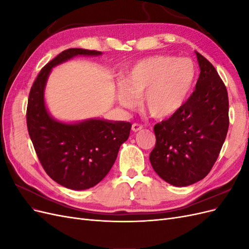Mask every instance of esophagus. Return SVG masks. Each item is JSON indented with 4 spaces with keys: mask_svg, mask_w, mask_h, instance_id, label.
<instances>
[{
    "mask_svg": "<svg viewBox=\"0 0 249 249\" xmlns=\"http://www.w3.org/2000/svg\"><path fill=\"white\" fill-rule=\"evenodd\" d=\"M143 129V125L142 124H133V125H132V131L133 132H138V131H140V130H142Z\"/></svg>",
    "mask_w": 249,
    "mask_h": 249,
    "instance_id": "1",
    "label": "esophagus"
}]
</instances>
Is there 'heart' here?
<instances>
[{"instance_id": "heart-1", "label": "heart", "mask_w": 249, "mask_h": 249, "mask_svg": "<svg viewBox=\"0 0 249 249\" xmlns=\"http://www.w3.org/2000/svg\"><path fill=\"white\" fill-rule=\"evenodd\" d=\"M195 81V67L186 58L157 55L132 65L122 79L117 90L120 106L132 108L137 96L156 117L176 113L186 102Z\"/></svg>"}]
</instances>
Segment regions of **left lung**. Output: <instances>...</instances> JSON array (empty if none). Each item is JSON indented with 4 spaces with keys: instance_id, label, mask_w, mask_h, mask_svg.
Listing matches in <instances>:
<instances>
[{
    "instance_id": "1",
    "label": "left lung",
    "mask_w": 249,
    "mask_h": 249,
    "mask_svg": "<svg viewBox=\"0 0 249 249\" xmlns=\"http://www.w3.org/2000/svg\"><path fill=\"white\" fill-rule=\"evenodd\" d=\"M196 53L200 69L195 90L166 120L154 126L149 161L157 175L177 187L189 186L212 169L229 130V97L210 61Z\"/></svg>"
}]
</instances>
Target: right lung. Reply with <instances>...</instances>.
I'll use <instances>...</instances> for the list:
<instances>
[{
	"mask_svg": "<svg viewBox=\"0 0 249 249\" xmlns=\"http://www.w3.org/2000/svg\"><path fill=\"white\" fill-rule=\"evenodd\" d=\"M100 56L102 52L69 49L50 61L30 90L27 126L37 157L48 176L72 190L89 189L108 175L132 124L105 119L66 124L53 118L44 103V88L53 67L76 56Z\"/></svg>",
	"mask_w": 249,
	"mask_h": 249,
	"instance_id": "1",
	"label": "right lung"
}]
</instances>
